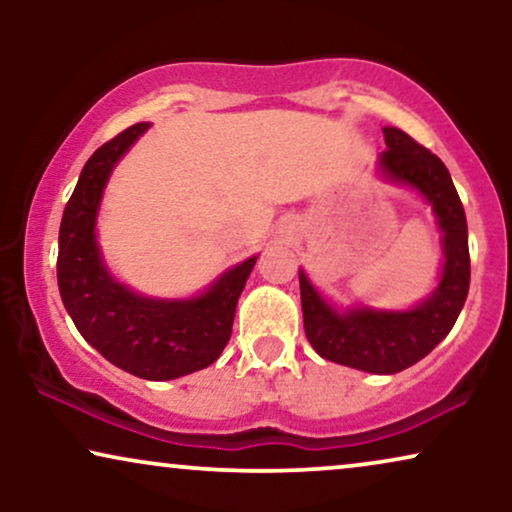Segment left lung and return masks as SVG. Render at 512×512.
<instances>
[{
  "label": "left lung",
  "instance_id": "obj_1",
  "mask_svg": "<svg viewBox=\"0 0 512 512\" xmlns=\"http://www.w3.org/2000/svg\"><path fill=\"white\" fill-rule=\"evenodd\" d=\"M387 151L377 172L391 184L422 195L443 233V268L438 286L408 310H377L368 305L335 307L321 296L305 270H298L305 335L324 359L363 373L394 375L422 361L452 331L471 284L468 226L464 205L443 160L398 128H382Z\"/></svg>",
  "mask_w": 512,
  "mask_h": 512
}]
</instances>
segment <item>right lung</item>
<instances>
[{
  "label": "right lung",
  "mask_w": 512,
  "mask_h": 512,
  "mask_svg": "<svg viewBox=\"0 0 512 512\" xmlns=\"http://www.w3.org/2000/svg\"><path fill=\"white\" fill-rule=\"evenodd\" d=\"M151 128L137 123L102 144L83 165L58 237V286L74 326L109 363L142 380H174L219 359L256 258L233 265L191 298H156L118 282L97 242L107 181L130 146Z\"/></svg>",
  "instance_id": "right-lung-1"
}]
</instances>
